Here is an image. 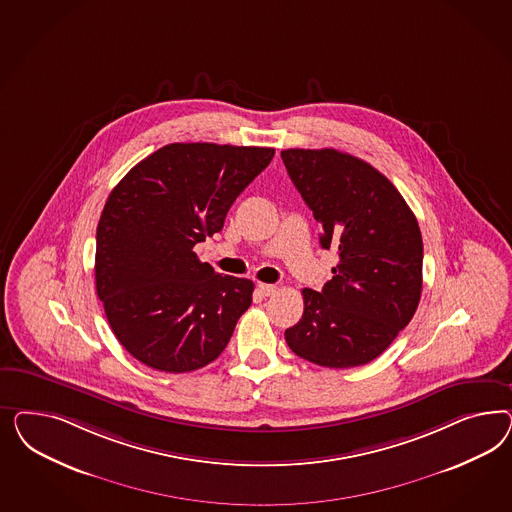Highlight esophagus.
<instances>
[{
  "label": "esophagus",
  "mask_w": 512,
  "mask_h": 512,
  "mask_svg": "<svg viewBox=\"0 0 512 512\" xmlns=\"http://www.w3.org/2000/svg\"><path fill=\"white\" fill-rule=\"evenodd\" d=\"M257 289H259V293L263 296H272L276 291H278V287H276V285H268V283H259V285H257Z\"/></svg>",
  "instance_id": "34e87169"
}]
</instances>
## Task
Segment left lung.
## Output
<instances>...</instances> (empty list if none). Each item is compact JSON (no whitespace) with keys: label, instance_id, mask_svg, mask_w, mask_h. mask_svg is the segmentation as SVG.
I'll list each match as a JSON object with an SVG mask.
<instances>
[{"label":"left lung","instance_id":"obj_1","mask_svg":"<svg viewBox=\"0 0 512 512\" xmlns=\"http://www.w3.org/2000/svg\"><path fill=\"white\" fill-rule=\"evenodd\" d=\"M281 159L323 227L321 246L340 257L321 293L302 291L304 315L285 330L287 345L317 366H364L387 349L419 306L417 217L387 176L355 155L291 148Z\"/></svg>","mask_w":512,"mask_h":512}]
</instances>
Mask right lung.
<instances>
[{
  "label": "right lung",
  "mask_w": 512,
  "mask_h": 512,
  "mask_svg": "<svg viewBox=\"0 0 512 512\" xmlns=\"http://www.w3.org/2000/svg\"><path fill=\"white\" fill-rule=\"evenodd\" d=\"M274 148L174 142L125 174L97 225L95 289L114 336L159 372L216 360L251 306L253 281L216 274L193 251L223 229Z\"/></svg>",
  "instance_id": "1"
}]
</instances>
